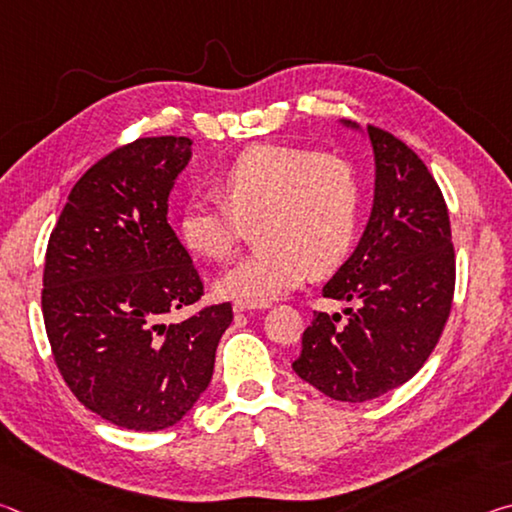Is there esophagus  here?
Here are the masks:
<instances>
[{
	"mask_svg": "<svg viewBox=\"0 0 512 512\" xmlns=\"http://www.w3.org/2000/svg\"><path fill=\"white\" fill-rule=\"evenodd\" d=\"M266 305H255V302H244V300H237L235 305H232V311L235 314H241V311H253V309H264Z\"/></svg>",
	"mask_w": 512,
	"mask_h": 512,
	"instance_id": "1",
	"label": "esophagus"
}]
</instances>
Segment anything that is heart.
I'll return each mask as SVG.
<instances>
[{
	"label": "heart",
	"mask_w": 512,
	"mask_h": 512,
	"mask_svg": "<svg viewBox=\"0 0 512 512\" xmlns=\"http://www.w3.org/2000/svg\"><path fill=\"white\" fill-rule=\"evenodd\" d=\"M216 189L223 201H187L178 230L194 255L221 262L235 253L246 225L257 223V253L216 280L223 298L266 305L309 271H334L357 239L361 176L343 155L257 144L219 173Z\"/></svg>",
	"instance_id": "b5f03b06"
}]
</instances>
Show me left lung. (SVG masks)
<instances>
[{
  "mask_svg": "<svg viewBox=\"0 0 512 512\" xmlns=\"http://www.w3.org/2000/svg\"><path fill=\"white\" fill-rule=\"evenodd\" d=\"M368 137L375 196L354 253L323 287L352 307L316 311L293 361L300 379L339 402H368L409 381L443 334L454 296V246L443 192L409 146L381 128Z\"/></svg>",
  "mask_w": 512,
  "mask_h": 512,
  "instance_id": "obj_1",
  "label": "left lung"
}]
</instances>
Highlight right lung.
I'll return each instance as SVG.
<instances>
[{"instance_id":"obj_1","label":"right lung","mask_w":512,"mask_h":512,"mask_svg":"<svg viewBox=\"0 0 512 512\" xmlns=\"http://www.w3.org/2000/svg\"><path fill=\"white\" fill-rule=\"evenodd\" d=\"M192 144L142 137L106 155L69 192L47 246L42 314L60 375L83 406L133 431L167 429L192 411L232 323L230 302L164 323L203 296L167 223Z\"/></svg>"}]
</instances>
